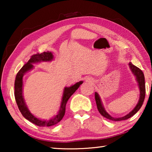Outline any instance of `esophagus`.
<instances>
[{
	"label": "esophagus",
	"mask_w": 152,
	"mask_h": 152,
	"mask_svg": "<svg viewBox=\"0 0 152 152\" xmlns=\"http://www.w3.org/2000/svg\"><path fill=\"white\" fill-rule=\"evenodd\" d=\"M85 80H86V82H92V78H90V77H87V78H86Z\"/></svg>",
	"instance_id": "34e87169"
}]
</instances>
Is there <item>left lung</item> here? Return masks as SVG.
<instances>
[{
  "mask_svg": "<svg viewBox=\"0 0 152 152\" xmlns=\"http://www.w3.org/2000/svg\"><path fill=\"white\" fill-rule=\"evenodd\" d=\"M129 68L131 71H132V72L135 77V80L137 82L139 90H140V99H139L137 104H136V106L132 111L125 115V116L121 117H113L111 115H110L109 113L106 111V110H105L99 93H98L97 92H95V101H96L98 110H99V112L101 113V115H102L104 117L107 118V119L109 120L115 121H120L127 119L129 118L132 117L133 115H134L135 113L140 109V108L142 106V104L143 103L145 95V86L144 74L143 73V72L141 71L140 68L133 65L132 62H129Z\"/></svg>",
  "mask_w": 152,
  "mask_h": 152,
  "instance_id": "1",
  "label": "left lung"
}]
</instances>
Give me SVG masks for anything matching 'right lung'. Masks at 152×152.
Returning a JSON list of instances; mask_svg holds the SVG:
<instances>
[{"mask_svg":"<svg viewBox=\"0 0 152 152\" xmlns=\"http://www.w3.org/2000/svg\"><path fill=\"white\" fill-rule=\"evenodd\" d=\"M53 60V55L51 51H47V52H43L42 53H38L37 54L33 55L31 56L30 60L27 61V64L22 67V68L19 71L16 76V78H15V97L19 110L25 119L29 120L33 124L40 126V127H50V126L54 125L62 119L64 115H65L66 105L68 99L79 88V86L83 83V81H80L70 86L64 88L62 97H61L60 110H59L58 114L55 115L54 117L51 118L49 120H44L40 119L34 116L30 112L26 103H25L23 93V76L25 74L34 68L33 64L41 62H48V61H51Z\"/></svg>","mask_w":152,"mask_h":152,"instance_id":"1","label":"right lung"}]
</instances>
